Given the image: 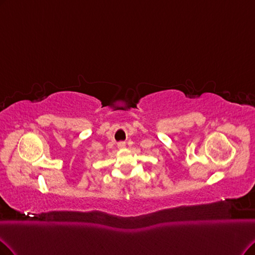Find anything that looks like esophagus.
<instances>
[{
    "label": "esophagus",
    "instance_id": "1",
    "mask_svg": "<svg viewBox=\"0 0 255 255\" xmlns=\"http://www.w3.org/2000/svg\"><path fill=\"white\" fill-rule=\"evenodd\" d=\"M125 145H126L125 142H120V143L118 144V147H119V148H123V147H125Z\"/></svg>",
    "mask_w": 255,
    "mask_h": 255
}]
</instances>
